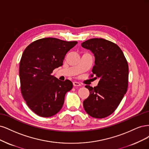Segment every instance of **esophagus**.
Returning <instances> with one entry per match:
<instances>
[{
	"mask_svg": "<svg viewBox=\"0 0 149 149\" xmlns=\"http://www.w3.org/2000/svg\"><path fill=\"white\" fill-rule=\"evenodd\" d=\"M73 85L74 87H79V86H81V84L80 83L77 82V81H74Z\"/></svg>",
	"mask_w": 149,
	"mask_h": 149,
	"instance_id": "obj_1",
	"label": "esophagus"
}]
</instances>
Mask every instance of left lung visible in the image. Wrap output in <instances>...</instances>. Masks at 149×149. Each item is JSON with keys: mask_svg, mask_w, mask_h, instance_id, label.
Returning <instances> with one entry per match:
<instances>
[{"mask_svg": "<svg viewBox=\"0 0 149 149\" xmlns=\"http://www.w3.org/2000/svg\"><path fill=\"white\" fill-rule=\"evenodd\" d=\"M81 45L94 54L92 72L99 79L93 88L85 86L90 95L83 102L84 109L93 118H106L115 111L127 92V62L117 45L103 38H92Z\"/></svg>", "mask_w": 149, "mask_h": 149, "instance_id": "8db88e82", "label": "left lung"}]
</instances>
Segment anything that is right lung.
<instances>
[{"label":"right lung","mask_w":149,"mask_h":149,"mask_svg":"<svg viewBox=\"0 0 149 149\" xmlns=\"http://www.w3.org/2000/svg\"><path fill=\"white\" fill-rule=\"evenodd\" d=\"M77 44L45 38L33 42L23 51L19 69L21 92L28 107L38 116H52L63 106L65 93L73 84L51 74L62 65L66 53Z\"/></svg>","instance_id":"1"}]
</instances>
